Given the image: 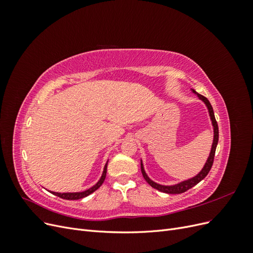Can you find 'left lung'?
Wrapping results in <instances>:
<instances>
[{
  "mask_svg": "<svg viewBox=\"0 0 253 253\" xmlns=\"http://www.w3.org/2000/svg\"><path fill=\"white\" fill-rule=\"evenodd\" d=\"M194 93H195V91H194ZM197 96H198V98L201 99V100H203L205 102V104L207 105V108H208L209 114H210V118L212 120V125H213V128H214V138H213V143H212V149H211V152H210V155L208 157V160H207L205 167L203 168V170L200 173H198L195 176V177L188 179V180H185V181H181V182L177 183V185H174V186L158 185V183L151 180L148 177V175L145 174L144 169H143V165H142V162H141L140 166H141V173H142L143 178L145 179V181H147L151 187L160 191V192L168 193V194H180V193L186 192V191H188L189 189L194 187L201 180H203L206 177V176L208 175L209 171L211 170V168H212V165H213V162H214V155H215L216 145H217V142H218V126H217V122L215 120V117H214V112H213V109H212V105L209 102L208 99H207L205 96H203L201 94H197Z\"/></svg>",
  "mask_w": 253,
  "mask_h": 253,
  "instance_id": "left-lung-1",
  "label": "left lung"
}]
</instances>
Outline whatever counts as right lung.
<instances>
[{"label":"right lung","instance_id":"add662e5","mask_svg":"<svg viewBox=\"0 0 253 253\" xmlns=\"http://www.w3.org/2000/svg\"><path fill=\"white\" fill-rule=\"evenodd\" d=\"M106 167H108V164H106L105 167H104V170H103V173H102V176H101L100 180H99L94 187L89 188V189L86 190V191H83V192H76V193H58V192H51V193L57 195V196H59V197H61V198H63V200H68V201L81 200V198L85 197V196L91 194L93 192H95V191L102 185L104 179H105V176H106Z\"/></svg>","mask_w":253,"mask_h":253}]
</instances>
